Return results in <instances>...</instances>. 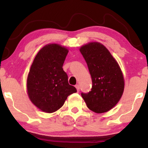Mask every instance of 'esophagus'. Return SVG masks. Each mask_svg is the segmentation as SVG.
I'll return each mask as SVG.
<instances>
[{"label": "esophagus", "instance_id": "1", "mask_svg": "<svg viewBox=\"0 0 148 148\" xmlns=\"http://www.w3.org/2000/svg\"><path fill=\"white\" fill-rule=\"evenodd\" d=\"M76 88H77V91L79 92V89H80V87H79V85H76Z\"/></svg>", "mask_w": 148, "mask_h": 148}]
</instances>
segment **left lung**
<instances>
[{
  "mask_svg": "<svg viewBox=\"0 0 148 148\" xmlns=\"http://www.w3.org/2000/svg\"><path fill=\"white\" fill-rule=\"evenodd\" d=\"M92 79L91 90L82 92L87 107L96 113L106 112L122 96L124 80L117 62L101 43L92 42L81 47Z\"/></svg>",
  "mask_w": 148,
  "mask_h": 148,
  "instance_id": "obj_1",
  "label": "left lung"
}]
</instances>
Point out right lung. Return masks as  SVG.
<instances>
[{
  "label": "right lung",
  "mask_w": 148,
  "mask_h": 148,
  "mask_svg": "<svg viewBox=\"0 0 148 148\" xmlns=\"http://www.w3.org/2000/svg\"><path fill=\"white\" fill-rule=\"evenodd\" d=\"M68 50L58 44H48L39 50L27 77V92L34 105L52 113L59 110L77 89L68 83L62 66Z\"/></svg>",
  "instance_id": "right-lung-1"
}]
</instances>
